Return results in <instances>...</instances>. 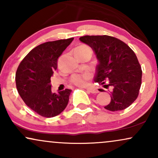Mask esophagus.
Masks as SVG:
<instances>
[{
    "mask_svg": "<svg viewBox=\"0 0 158 158\" xmlns=\"http://www.w3.org/2000/svg\"><path fill=\"white\" fill-rule=\"evenodd\" d=\"M87 90H88L89 93H91V94H97L98 92H99L97 89H96V88H87Z\"/></svg>",
    "mask_w": 158,
    "mask_h": 158,
    "instance_id": "esophagus-1",
    "label": "esophagus"
}]
</instances>
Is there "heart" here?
<instances>
[{
    "label": "heart",
    "instance_id": "b5f03b06",
    "mask_svg": "<svg viewBox=\"0 0 158 158\" xmlns=\"http://www.w3.org/2000/svg\"><path fill=\"white\" fill-rule=\"evenodd\" d=\"M76 50H89V48L86 46H80L77 48ZM90 77V73H85L83 74H75L71 78V81L73 84L78 85V86H85L87 84V81Z\"/></svg>",
    "mask_w": 158,
    "mask_h": 158
}]
</instances>
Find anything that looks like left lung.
Returning <instances> with one entry per match:
<instances>
[{
    "label": "left lung",
    "mask_w": 158,
    "mask_h": 158,
    "mask_svg": "<svg viewBox=\"0 0 158 158\" xmlns=\"http://www.w3.org/2000/svg\"><path fill=\"white\" fill-rule=\"evenodd\" d=\"M81 42L88 45L98 61L94 81L109 87L110 102L105 108L124 110L138 97L142 70L133 50L126 43L109 35H85Z\"/></svg>",
    "instance_id": "8db88e82"
}]
</instances>
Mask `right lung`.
Instances as JSON below:
<instances>
[{
	"instance_id": "right-lung-1",
	"label": "right lung",
	"mask_w": 158,
	"mask_h": 158,
	"mask_svg": "<svg viewBox=\"0 0 158 158\" xmlns=\"http://www.w3.org/2000/svg\"><path fill=\"white\" fill-rule=\"evenodd\" d=\"M73 40L48 41L35 47L17 69L15 82L19 95L29 108L42 117H56L68 106L71 90L52 93L50 83L58 59Z\"/></svg>"
}]
</instances>
